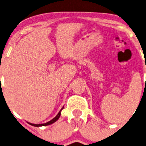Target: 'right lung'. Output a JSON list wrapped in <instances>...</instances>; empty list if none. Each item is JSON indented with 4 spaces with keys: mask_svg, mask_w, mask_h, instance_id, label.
Segmentation results:
<instances>
[{
    "mask_svg": "<svg viewBox=\"0 0 146 146\" xmlns=\"http://www.w3.org/2000/svg\"><path fill=\"white\" fill-rule=\"evenodd\" d=\"M63 109H64V107H63V108L61 109V110H60V111H59V112L58 113V114H57V115L56 116V117H54V118L52 120H51V121H50L47 122V123H41V124H34V123H29V124H30V125H32V126H36V127H38V126H48V125L51 124V123H54V122L58 120V118H59V117H60V116H61V110H63Z\"/></svg>",
    "mask_w": 146,
    "mask_h": 146,
    "instance_id": "right-lung-1",
    "label": "right lung"
}]
</instances>
